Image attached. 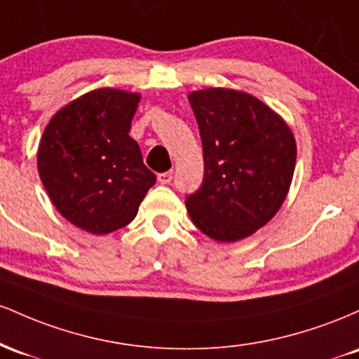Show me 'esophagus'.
Segmentation results:
<instances>
[{
	"label": "esophagus",
	"instance_id": "obj_1",
	"mask_svg": "<svg viewBox=\"0 0 359 359\" xmlns=\"http://www.w3.org/2000/svg\"><path fill=\"white\" fill-rule=\"evenodd\" d=\"M156 179H158V182L160 184H170V180H172V172H163V174H158V177H156Z\"/></svg>",
	"mask_w": 359,
	"mask_h": 359
}]
</instances>
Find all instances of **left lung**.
Masks as SVG:
<instances>
[{
    "label": "left lung",
    "instance_id": "left-lung-1",
    "mask_svg": "<svg viewBox=\"0 0 359 359\" xmlns=\"http://www.w3.org/2000/svg\"><path fill=\"white\" fill-rule=\"evenodd\" d=\"M204 151V180L185 205L214 241L245 240L285 201L297 145L285 119L248 93L209 88L189 94Z\"/></svg>",
    "mask_w": 359,
    "mask_h": 359
}]
</instances>
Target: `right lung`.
I'll use <instances>...</instances> for the list:
<instances>
[{
	"label": "right lung",
	"instance_id": "add662e5",
	"mask_svg": "<svg viewBox=\"0 0 359 359\" xmlns=\"http://www.w3.org/2000/svg\"><path fill=\"white\" fill-rule=\"evenodd\" d=\"M138 93L101 88L60 108L36 154L40 179L62 216L90 234L130 224L156 177L130 137Z\"/></svg>",
	"mask_w": 359,
	"mask_h": 359
}]
</instances>
